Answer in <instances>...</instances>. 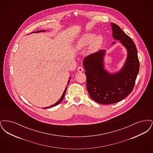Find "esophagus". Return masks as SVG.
Returning a JSON list of instances; mask_svg holds the SVG:
<instances>
[{
  "label": "esophagus",
  "mask_w": 153,
  "mask_h": 153,
  "mask_svg": "<svg viewBox=\"0 0 153 153\" xmlns=\"http://www.w3.org/2000/svg\"><path fill=\"white\" fill-rule=\"evenodd\" d=\"M83 71H84V69H83V68H82V66H79V67H78V68H77V71H78L79 72H83Z\"/></svg>",
  "instance_id": "1"
}]
</instances>
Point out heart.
<instances>
[{
  "instance_id": "1",
  "label": "heart",
  "mask_w": 153,
  "mask_h": 153,
  "mask_svg": "<svg viewBox=\"0 0 153 153\" xmlns=\"http://www.w3.org/2000/svg\"><path fill=\"white\" fill-rule=\"evenodd\" d=\"M103 42V37L101 35H98L95 36V34L89 33L86 34L81 37L77 48L78 49H82V48L91 44L90 50L92 51H97L102 46Z\"/></svg>"
}]
</instances>
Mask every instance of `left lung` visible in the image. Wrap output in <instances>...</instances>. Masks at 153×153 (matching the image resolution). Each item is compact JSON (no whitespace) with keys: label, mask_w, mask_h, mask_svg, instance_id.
Segmentation results:
<instances>
[{"label":"left lung","mask_w":153,"mask_h":153,"mask_svg":"<svg viewBox=\"0 0 153 153\" xmlns=\"http://www.w3.org/2000/svg\"><path fill=\"white\" fill-rule=\"evenodd\" d=\"M112 36L125 47L127 57L122 68L116 73H109L105 68V50H100L85 57L83 66L87 76V88L90 97L102 104H114L131 94L139 70L136 46L130 36L118 25L111 23ZM115 43L114 42L112 44Z\"/></svg>","instance_id":"1"}]
</instances>
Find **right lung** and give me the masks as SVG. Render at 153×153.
<instances>
[{
	"label": "right lung",
	"instance_id": "add662e5",
	"mask_svg": "<svg viewBox=\"0 0 153 153\" xmlns=\"http://www.w3.org/2000/svg\"><path fill=\"white\" fill-rule=\"evenodd\" d=\"M43 31H45V30H39V31H36V33H39V32H43ZM35 33V32H34ZM70 79H71V77H69V80H68V84H67V85H68V84L69 83V81H70ZM66 89H67V87H66L65 89V90H64V93L62 94V95L61 96V98H60V99L58 100V102H57L56 103H55L54 104H53V105H52L51 106H50V107H46V108H50V107H54V106H56V105H58V104H59L62 101V100H63V99H64V96H65V92L66 91Z\"/></svg>",
	"mask_w": 153,
	"mask_h": 153
}]
</instances>
